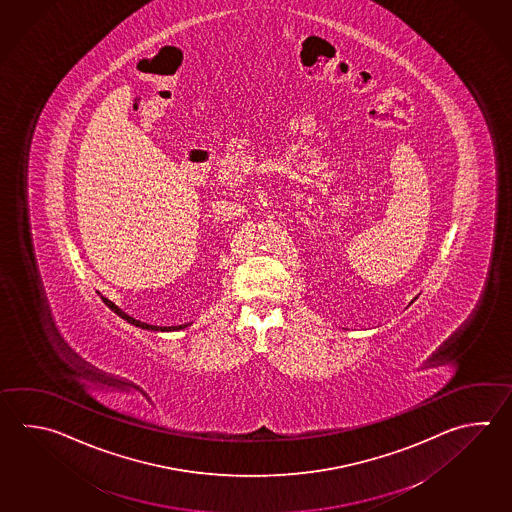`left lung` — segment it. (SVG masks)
<instances>
[{"mask_svg":"<svg viewBox=\"0 0 512 512\" xmlns=\"http://www.w3.org/2000/svg\"><path fill=\"white\" fill-rule=\"evenodd\" d=\"M416 299H418V297H416ZM416 299H414V301H416ZM414 301H412V303H414ZM412 303H410V304H412Z\"/></svg>","mask_w":512,"mask_h":512,"instance_id":"left-lung-1","label":"left lung"}]
</instances>
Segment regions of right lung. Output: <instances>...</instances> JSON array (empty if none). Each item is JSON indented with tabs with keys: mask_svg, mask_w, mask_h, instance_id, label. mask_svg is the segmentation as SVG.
Returning <instances> with one entry per match:
<instances>
[{
	"mask_svg": "<svg viewBox=\"0 0 512 512\" xmlns=\"http://www.w3.org/2000/svg\"><path fill=\"white\" fill-rule=\"evenodd\" d=\"M102 301H104L113 312L118 315V317H122L124 321H127L129 324H133V326H138V328H142V330H151V332H178V330H184V328H188L189 324H178V326H153V324L142 323V321H138L135 317H131L129 313L124 312L122 308H118L113 301H109L107 297H102Z\"/></svg>",
	"mask_w": 512,
	"mask_h": 512,
	"instance_id": "obj_1",
	"label": "right lung"
}]
</instances>
